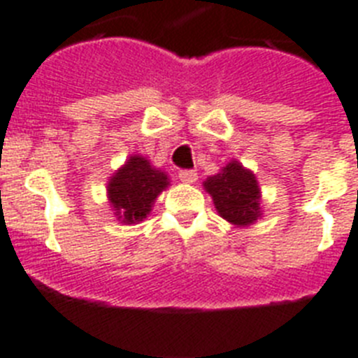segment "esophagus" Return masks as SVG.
<instances>
[{
  "label": "esophagus",
  "instance_id": "34e87169",
  "mask_svg": "<svg viewBox=\"0 0 358 358\" xmlns=\"http://www.w3.org/2000/svg\"><path fill=\"white\" fill-rule=\"evenodd\" d=\"M180 180L184 184H194L198 180V174L194 171H180Z\"/></svg>",
  "mask_w": 358,
  "mask_h": 358
}]
</instances>
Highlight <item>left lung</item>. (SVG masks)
<instances>
[{"instance_id": "1", "label": "left lung", "mask_w": 358, "mask_h": 358, "mask_svg": "<svg viewBox=\"0 0 358 358\" xmlns=\"http://www.w3.org/2000/svg\"><path fill=\"white\" fill-rule=\"evenodd\" d=\"M216 213L236 227L253 225L262 218V191L255 173L233 160L203 182Z\"/></svg>"}]
</instances>
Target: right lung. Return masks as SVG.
<instances>
[{
	"label": "right lung",
	"instance_id": "add662e5",
	"mask_svg": "<svg viewBox=\"0 0 358 358\" xmlns=\"http://www.w3.org/2000/svg\"><path fill=\"white\" fill-rule=\"evenodd\" d=\"M169 185L165 171L155 167L145 156L131 155L107 182V200L120 224H140Z\"/></svg>",
	"mask_w": 358,
	"mask_h": 358
}]
</instances>
